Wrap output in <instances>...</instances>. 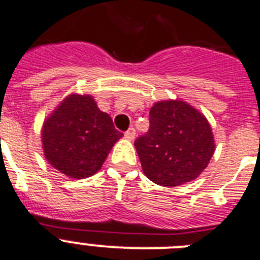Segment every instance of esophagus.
I'll return each instance as SVG.
<instances>
[{"label": "esophagus", "instance_id": "esophagus-1", "mask_svg": "<svg viewBox=\"0 0 260 260\" xmlns=\"http://www.w3.org/2000/svg\"><path fill=\"white\" fill-rule=\"evenodd\" d=\"M125 137L128 139V141H133L135 138V128L134 127H130L127 132L125 133Z\"/></svg>", "mask_w": 260, "mask_h": 260}]
</instances>
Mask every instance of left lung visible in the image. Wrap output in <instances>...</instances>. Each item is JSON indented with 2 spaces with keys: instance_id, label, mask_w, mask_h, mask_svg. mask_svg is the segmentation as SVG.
<instances>
[{
  "instance_id": "1",
  "label": "left lung",
  "mask_w": 260,
  "mask_h": 260,
  "mask_svg": "<svg viewBox=\"0 0 260 260\" xmlns=\"http://www.w3.org/2000/svg\"><path fill=\"white\" fill-rule=\"evenodd\" d=\"M142 170L159 186L194 181L215 151L207 118L179 100L158 101L150 109V128L134 142Z\"/></svg>"
}]
</instances>
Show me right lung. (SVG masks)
I'll use <instances>...</instances> for the list:
<instances>
[{
	"instance_id": "1",
	"label": "right lung",
	"mask_w": 260,
	"mask_h": 260,
	"mask_svg": "<svg viewBox=\"0 0 260 260\" xmlns=\"http://www.w3.org/2000/svg\"><path fill=\"white\" fill-rule=\"evenodd\" d=\"M45 158L55 170L74 179L91 177L123 137L113 119L89 94L68 95L42 126Z\"/></svg>"
}]
</instances>
